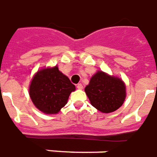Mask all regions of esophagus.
Returning <instances> with one entry per match:
<instances>
[{
	"label": "esophagus",
	"instance_id": "1",
	"mask_svg": "<svg viewBox=\"0 0 157 157\" xmlns=\"http://www.w3.org/2000/svg\"><path fill=\"white\" fill-rule=\"evenodd\" d=\"M77 89H78V90H82V89H83V84H82V83H78Z\"/></svg>",
	"mask_w": 157,
	"mask_h": 157
}]
</instances>
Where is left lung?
I'll return each instance as SVG.
<instances>
[{
  "label": "left lung",
  "instance_id": "1",
  "mask_svg": "<svg viewBox=\"0 0 157 157\" xmlns=\"http://www.w3.org/2000/svg\"><path fill=\"white\" fill-rule=\"evenodd\" d=\"M84 90L91 105L107 114L120 108L126 96L124 82L102 71H98L93 75Z\"/></svg>",
  "mask_w": 157,
  "mask_h": 157
}]
</instances>
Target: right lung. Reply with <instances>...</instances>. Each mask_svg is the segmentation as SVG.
Listing matches in <instances>:
<instances>
[{
	"label": "right lung",
	"instance_id": "right-lung-1",
	"mask_svg": "<svg viewBox=\"0 0 157 157\" xmlns=\"http://www.w3.org/2000/svg\"><path fill=\"white\" fill-rule=\"evenodd\" d=\"M74 90L69 78L55 66L37 71L31 82L29 95L40 111L52 115L60 111Z\"/></svg>",
	"mask_w": 157,
	"mask_h": 157
}]
</instances>
